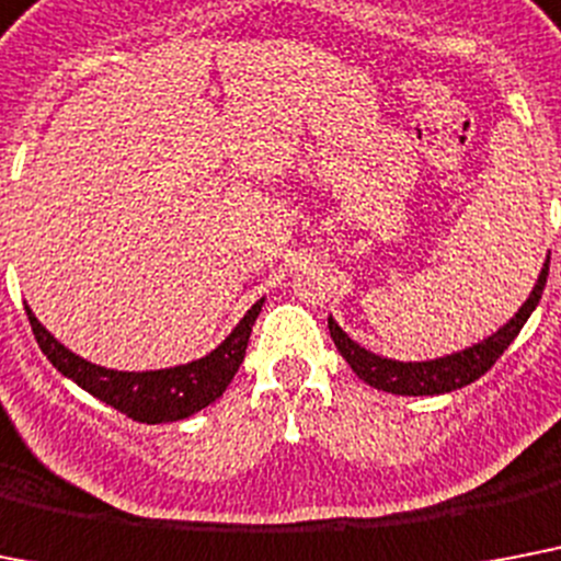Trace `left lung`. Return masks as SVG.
I'll return each instance as SVG.
<instances>
[{
	"instance_id": "8db88e82",
	"label": "left lung",
	"mask_w": 561,
	"mask_h": 561,
	"mask_svg": "<svg viewBox=\"0 0 561 561\" xmlns=\"http://www.w3.org/2000/svg\"><path fill=\"white\" fill-rule=\"evenodd\" d=\"M548 265L550 259L545 262V267H541L539 282H536L533 294L527 296V302L518 308V313L507 322V325L499 328L493 336H486L484 343L472 345V348H463V352L458 354H449V357L426 359V363H400V359H386L366 352V348L354 343L352 336L345 334L343 328L336 325L331 317H328V331H331V340H334L336 352L343 354L345 363H348V366L357 371L359 380H366L368 386L391 391V394H444V391H455L461 389V386L472 383V380H478V377L486 375V371L495 366V359L502 357L504 348L516 340L522 325H525L527 317L533 313V308L539 305L545 282H548Z\"/></svg>"
}]
</instances>
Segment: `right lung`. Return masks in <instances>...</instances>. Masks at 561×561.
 <instances>
[{"mask_svg": "<svg viewBox=\"0 0 561 561\" xmlns=\"http://www.w3.org/2000/svg\"><path fill=\"white\" fill-rule=\"evenodd\" d=\"M262 302L265 299H259L244 313V320L233 328V334L227 336L216 352H209L207 357L195 359V363H186V366L161 368V371H115V368L94 366L89 359L68 352L66 345H59L39 325L31 308H25V311H28L36 343H39L45 357L51 359V366L59 375L75 380L80 389H85L108 407H115L131 421L170 423L202 412L204 407H209L213 400L225 394V389L239 371L244 352H248L250 331H253V322L262 311Z\"/></svg>", "mask_w": 561, "mask_h": 561, "instance_id": "right-lung-1", "label": "right lung"}]
</instances>
